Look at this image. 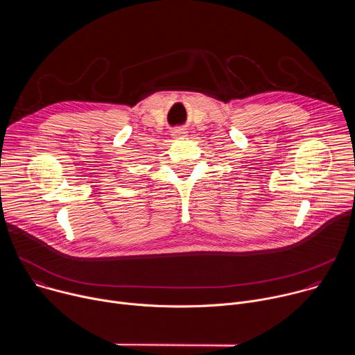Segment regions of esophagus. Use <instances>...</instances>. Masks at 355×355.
Listing matches in <instances>:
<instances>
[{
	"mask_svg": "<svg viewBox=\"0 0 355 355\" xmlns=\"http://www.w3.org/2000/svg\"><path fill=\"white\" fill-rule=\"evenodd\" d=\"M171 133H173L174 137H184V136L187 135V132H184L182 129H175V130H173Z\"/></svg>",
	"mask_w": 355,
	"mask_h": 355,
	"instance_id": "34e87169",
	"label": "esophagus"
}]
</instances>
